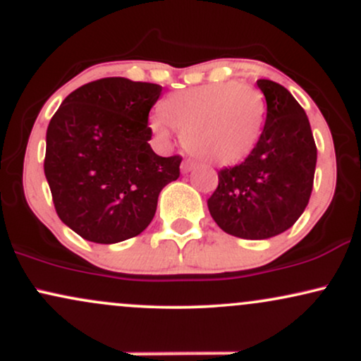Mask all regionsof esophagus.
I'll return each instance as SVG.
<instances>
[{"instance_id": "obj_1", "label": "esophagus", "mask_w": 361, "mask_h": 361, "mask_svg": "<svg viewBox=\"0 0 361 361\" xmlns=\"http://www.w3.org/2000/svg\"><path fill=\"white\" fill-rule=\"evenodd\" d=\"M193 168H195V163L192 159H185L183 163H181V173H190Z\"/></svg>"}]
</instances>
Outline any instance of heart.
<instances>
[{
    "instance_id": "obj_1",
    "label": "heart",
    "mask_w": 361,
    "mask_h": 361,
    "mask_svg": "<svg viewBox=\"0 0 361 361\" xmlns=\"http://www.w3.org/2000/svg\"><path fill=\"white\" fill-rule=\"evenodd\" d=\"M159 110L161 115L151 120L157 137L168 139L169 123L190 154L212 164L244 159L258 142L264 122L261 91L238 81L178 91Z\"/></svg>"
}]
</instances>
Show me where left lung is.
I'll list each match as a JSON object with an SVG mask.
<instances>
[{"instance_id":"left-lung-1","label":"left lung","mask_w":361,"mask_h":361,"mask_svg":"<svg viewBox=\"0 0 361 361\" xmlns=\"http://www.w3.org/2000/svg\"><path fill=\"white\" fill-rule=\"evenodd\" d=\"M267 100L258 142L241 164L219 171L207 200L224 233L268 239L285 233L309 204L317 147L307 115L290 91L270 80L256 81Z\"/></svg>"}]
</instances>
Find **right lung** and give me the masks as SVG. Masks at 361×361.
Returning a JSON list of instances; mask_svg holds the SVG:
<instances>
[{
    "mask_svg": "<svg viewBox=\"0 0 361 361\" xmlns=\"http://www.w3.org/2000/svg\"><path fill=\"white\" fill-rule=\"evenodd\" d=\"M163 86L102 78L74 90L47 127L44 173L59 219L91 243L135 238L157 197L180 176L181 156L149 146L151 111Z\"/></svg>",
    "mask_w": 361,
    "mask_h": 361,
    "instance_id": "obj_1",
    "label": "right lung"
}]
</instances>
